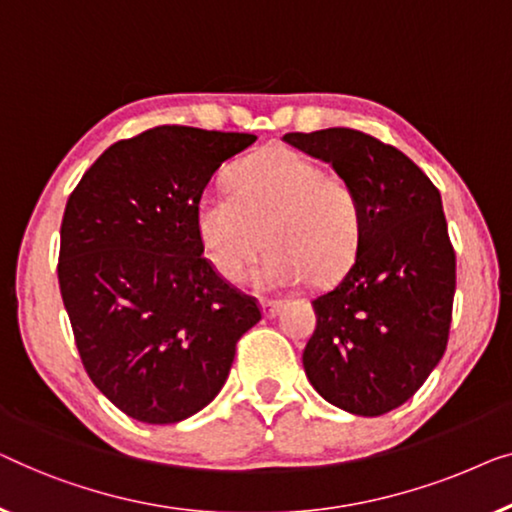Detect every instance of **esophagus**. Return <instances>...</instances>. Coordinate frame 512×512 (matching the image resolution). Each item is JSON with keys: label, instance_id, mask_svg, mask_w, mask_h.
<instances>
[{"label": "esophagus", "instance_id": "obj_1", "mask_svg": "<svg viewBox=\"0 0 512 512\" xmlns=\"http://www.w3.org/2000/svg\"><path fill=\"white\" fill-rule=\"evenodd\" d=\"M259 304H262V313L266 315V318H276L280 306H283V301L278 299H259Z\"/></svg>", "mask_w": 512, "mask_h": 512}]
</instances>
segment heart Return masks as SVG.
Wrapping results in <instances>:
<instances>
[{"label": "heart", "instance_id": "heart-1", "mask_svg": "<svg viewBox=\"0 0 512 512\" xmlns=\"http://www.w3.org/2000/svg\"><path fill=\"white\" fill-rule=\"evenodd\" d=\"M229 192L201 194L194 229L208 264L227 283L248 278L264 243L259 280L292 287L331 285L355 262L364 232L352 183L292 148L262 150L229 174Z\"/></svg>", "mask_w": 512, "mask_h": 512}]
</instances>
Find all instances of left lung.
<instances>
[{
  "instance_id": "8db88e82",
  "label": "left lung",
  "mask_w": 512,
  "mask_h": 512,
  "mask_svg": "<svg viewBox=\"0 0 512 512\" xmlns=\"http://www.w3.org/2000/svg\"><path fill=\"white\" fill-rule=\"evenodd\" d=\"M352 183L364 213L355 262L313 299L304 348L311 385L348 413L399 408L441 362L450 338L457 257L441 192L399 148L350 127L283 136Z\"/></svg>"
}]
</instances>
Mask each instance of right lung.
<instances>
[{
    "mask_svg": "<svg viewBox=\"0 0 512 512\" xmlns=\"http://www.w3.org/2000/svg\"><path fill=\"white\" fill-rule=\"evenodd\" d=\"M255 134L162 125L106 150L69 194L57 280L83 369L122 413L174 424L225 385L262 320L199 246L194 206Z\"/></svg>",
    "mask_w": 512,
    "mask_h": 512,
    "instance_id": "1",
    "label": "right lung"
}]
</instances>
